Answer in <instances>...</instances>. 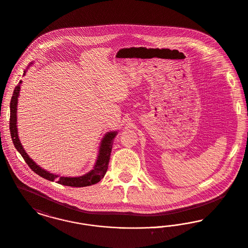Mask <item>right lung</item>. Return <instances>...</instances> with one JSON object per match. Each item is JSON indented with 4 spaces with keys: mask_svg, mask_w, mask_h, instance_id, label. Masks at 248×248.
<instances>
[{
    "mask_svg": "<svg viewBox=\"0 0 248 248\" xmlns=\"http://www.w3.org/2000/svg\"><path fill=\"white\" fill-rule=\"evenodd\" d=\"M31 64H32V62H31V64L28 67H30ZM27 71L28 70L24 71L23 75L26 74ZM21 83H22V81H19L18 84L16 86L12 98H11L9 127H10L13 143H14L16 149L17 150V152L23 157L27 165H29L30 168L40 177H44L50 181L56 180L59 184L64 185V186L78 188V187H86V186L94 185L95 183L99 182L106 174L108 165L109 162L110 153H111V149H112V145H113V139L117 136L118 132L110 131V132H107L106 134L104 135L103 139L100 142L95 164H94L93 169L91 171H89L88 173L84 174L83 176H80V177H60L59 175L50 173L47 170H46L37 165L35 162L28 155L26 151L24 150L21 142L18 139V131H17V125H16V121H17L16 113H17V101H18Z\"/></svg>",
    "mask_w": 248,
    "mask_h": 248,
    "instance_id": "add662e5",
    "label": "right lung"
}]
</instances>
